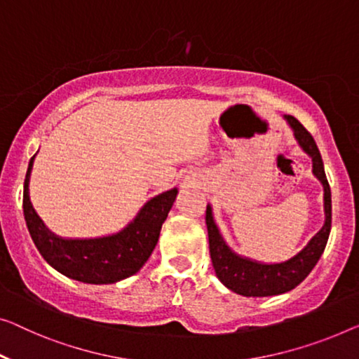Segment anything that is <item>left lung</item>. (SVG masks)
I'll return each mask as SVG.
<instances>
[{
  "label": "left lung",
  "mask_w": 359,
  "mask_h": 359,
  "mask_svg": "<svg viewBox=\"0 0 359 359\" xmlns=\"http://www.w3.org/2000/svg\"><path fill=\"white\" fill-rule=\"evenodd\" d=\"M283 119L292 127L298 145L303 151L313 159V174L323 184L324 189V214L325 221L320 231L309 240L306 247L298 251L290 259L283 263L266 264L259 261L240 256L227 247L222 238L219 227L212 217L211 205L206 206V227L208 238H210V253L212 267L216 271L217 279L232 290L243 297H272L290 292L298 283L306 279L309 272L324 253L327 245L330 224H332V198H330V187L324 172V163L320 158L316 142L306 128H304L293 116H283Z\"/></svg>",
  "instance_id": "1"
}]
</instances>
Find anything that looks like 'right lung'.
<instances>
[{
    "label": "right lung",
    "instance_id": "obj_1",
    "mask_svg": "<svg viewBox=\"0 0 359 359\" xmlns=\"http://www.w3.org/2000/svg\"><path fill=\"white\" fill-rule=\"evenodd\" d=\"M35 156L24 182V217L30 237L45 261L57 272L83 283H114L137 274L156 247L163 222L177 189L151 198L135 219L117 233L98 238H62L48 229L30 203L29 182Z\"/></svg>",
    "mask_w": 359,
    "mask_h": 359
}]
</instances>
